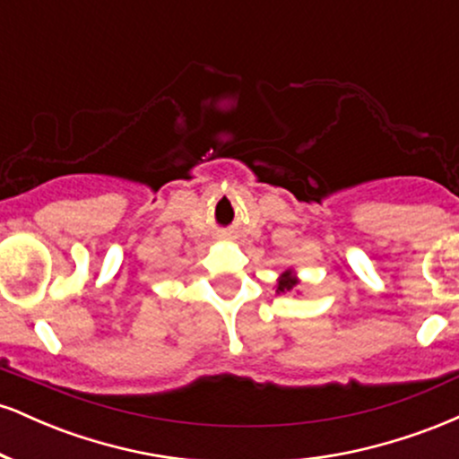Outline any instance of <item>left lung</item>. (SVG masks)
<instances>
[{
    "instance_id": "left-lung-1",
    "label": "left lung",
    "mask_w": 459,
    "mask_h": 459,
    "mask_svg": "<svg viewBox=\"0 0 459 459\" xmlns=\"http://www.w3.org/2000/svg\"><path fill=\"white\" fill-rule=\"evenodd\" d=\"M299 281L296 276H293V272L291 270H287V272H282V276L278 278V284H276V293H287V291H291L293 287H296Z\"/></svg>"
}]
</instances>
